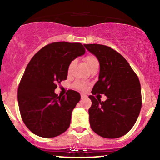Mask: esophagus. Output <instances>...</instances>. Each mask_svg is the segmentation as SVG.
Segmentation results:
<instances>
[{
    "instance_id": "esophagus-1",
    "label": "esophagus",
    "mask_w": 160,
    "mask_h": 160,
    "mask_svg": "<svg viewBox=\"0 0 160 160\" xmlns=\"http://www.w3.org/2000/svg\"><path fill=\"white\" fill-rule=\"evenodd\" d=\"M81 95V98H86V95L85 94H82V93H81V95Z\"/></svg>"
}]
</instances>
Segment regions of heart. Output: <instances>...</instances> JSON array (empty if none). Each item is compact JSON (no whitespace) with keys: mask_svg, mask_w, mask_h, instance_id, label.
Here are the masks:
<instances>
[{"mask_svg":"<svg viewBox=\"0 0 160 160\" xmlns=\"http://www.w3.org/2000/svg\"><path fill=\"white\" fill-rule=\"evenodd\" d=\"M85 62H86V65H87L88 68L91 67L92 65H95V64H98V59L96 58V57L92 56V55H89V56L85 57ZM74 63H75L74 60L70 63V65L68 66V72H70L71 68L73 67V65H74ZM74 86L77 89H80V90H83V89L86 88L85 83H84L82 81H80V80H78V81H77L76 82H75Z\"/></svg>","mask_w":160,"mask_h":160,"instance_id":"b5f03b06","label":"heart"}]
</instances>
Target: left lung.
<instances>
[{
    "instance_id": "1",
    "label": "left lung",
    "mask_w": 160,
    "mask_h": 160,
    "mask_svg": "<svg viewBox=\"0 0 160 160\" xmlns=\"http://www.w3.org/2000/svg\"><path fill=\"white\" fill-rule=\"evenodd\" d=\"M84 47L96 57L100 65L98 80L92 93L107 96L104 102L89 96L92 101L89 109L91 128L106 138L123 136L133 127L140 113L138 78L124 57L111 47L97 43Z\"/></svg>"
}]
</instances>
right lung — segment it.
I'll return each instance as SVG.
<instances>
[{"mask_svg": "<svg viewBox=\"0 0 160 160\" xmlns=\"http://www.w3.org/2000/svg\"><path fill=\"white\" fill-rule=\"evenodd\" d=\"M85 52L80 43L56 42L38 51L27 65L18 89V103L24 123L38 136L56 137L70 126L80 93L68 90L58 96L55 89L57 82L67 79L70 63Z\"/></svg>", "mask_w": 160, "mask_h": 160, "instance_id": "add662e5", "label": "right lung"}]
</instances>
